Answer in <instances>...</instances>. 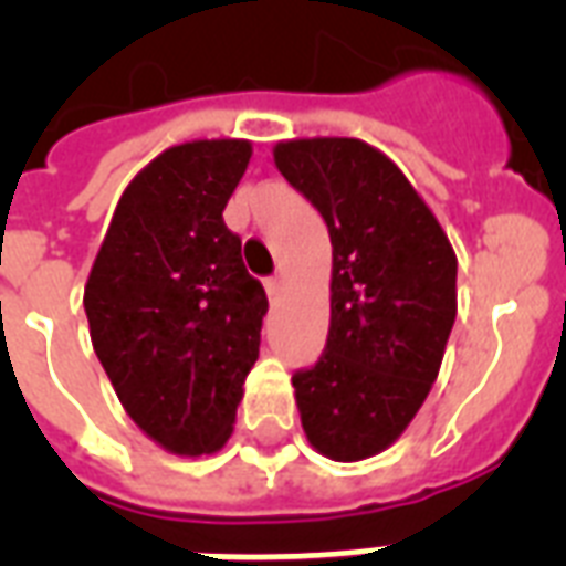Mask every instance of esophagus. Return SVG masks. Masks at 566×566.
<instances>
[{"mask_svg": "<svg viewBox=\"0 0 566 566\" xmlns=\"http://www.w3.org/2000/svg\"><path fill=\"white\" fill-rule=\"evenodd\" d=\"M282 291H284V279L282 275H275V279H266V296H270V300H279V296H282Z\"/></svg>", "mask_w": 566, "mask_h": 566, "instance_id": "obj_1", "label": "esophagus"}]
</instances>
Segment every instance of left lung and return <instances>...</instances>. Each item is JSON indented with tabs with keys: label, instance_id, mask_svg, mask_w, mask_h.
I'll return each mask as SVG.
<instances>
[{
	"label": "left lung",
	"instance_id": "obj_1",
	"mask_svg": "<svg viewBox=\"0 0 566 566\" xmlns=\"http://www.w3.org/2000/svg\"><path fill=\"white\" fill-rule=\"evenodd\" d=\"M273 161L332 238L326 353L293 376L302 429L319 455L364 461L402 438L438 378L455 249L405 172L358 137L282 140Z\"/></svg>",
	"mask_w": 566,
	"mask_h": 566
}]
</instances>
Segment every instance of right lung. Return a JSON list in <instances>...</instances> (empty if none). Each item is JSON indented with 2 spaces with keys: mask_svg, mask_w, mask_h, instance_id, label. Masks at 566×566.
<instances>
[{
  "mask_svg": "<svg viewBox=\"0 0 566 566\" xmlns=\"http://www.w3.org/2000/svg\"><path fill=\"white\" fill-rule=\"evenodd\" d=\"M252 144L164 149L119 196L84 284L93 349L119 405L172 455H213L234 431L266 293L222 211Z\"/></svg>",
  "mask_w": 566,
  "mask_h": 566,
  "instance_id": "right-lung-1",
  "label": "right lung"
}]
</instances>
